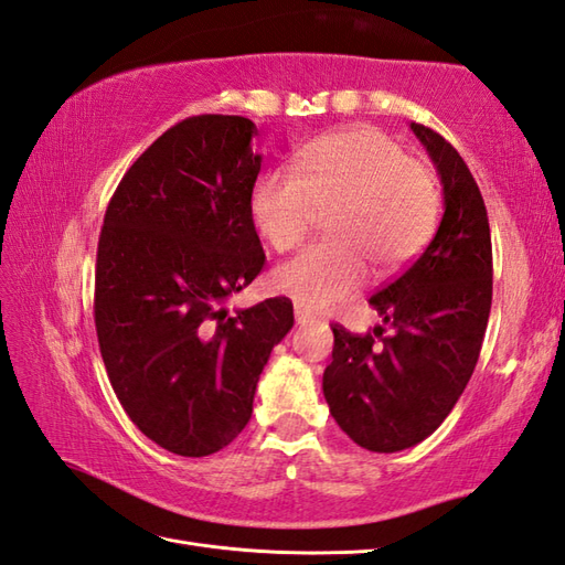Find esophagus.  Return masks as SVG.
Returning <instances> with one entry per match:
<instances>
[{
    "mask_svg": "<svg viewBox=\"0 0 565 565\" xmlns=\"http://www.w3.org/2000/svg\"><path fill=\"white\" fill-rule=\"evenodd\" d=\"M294 315H296V322H298V324H308V322H312V315H310V312H306L303 308H298V306H296Z\"/></svg>",
    "mask_w": 565,
    "mask_h": 565,
    "instance_id": "34e87169",
    "label": "esophagus"
}]
</instances>
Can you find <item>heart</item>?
<instances>
[{"instance_id":"heart-1","label":"heart","mask_w":565,"mask_h":565,"mask_svg":"<svg viewBox=\"0 0 565 565\" xmlns=\"http://www.w3.org/2000/svg\"><path fill=\"white\" fill-rule=\"evenodd\" d=\"M322 214L330 241L271 274L274 291L308 312L349 298L365 281V264L390 277L414 262L438 226V182L385 132L344 129L306 143L294 170L262 173L250 194L253 223L277 253L303 243Z\"/></svg>"}]
</instances>
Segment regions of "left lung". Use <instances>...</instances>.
<instances>
[{"label":"left lung","instance_id":"left-lung-1","mask_svg":"<svg viewBox=\"0 0 565 565\" xmlns=\"http://www.w3.org/2000/svg\"><path fill=\"white\" fill-rule=\"evenodd\" d=\"M412 129L443 182L440 226L422 257L371 296L387 327L369 334L332 327L322 375L334 422L371 452L412 448L445 422L475 373L493 296L491 228L477 180L450 141L418 122Z\"/></svg>","mask_w":565,"mask_h":565}]
</instances>
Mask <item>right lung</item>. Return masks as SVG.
Returning a JSON list of instances; mask_svg holds the SVG:
<instances>
[{"label": "right lung", "mask_w": 565, "mask_h": 565, "mask_svg": "<svg viewBox=\"0 0 565 565\" xmlns=\"http://www.w3.org/2000/svg\"><path fill=\"white\" fill-rule=\"evenodd\" d=\"M241 115H194L129 166L105 209L94 320L110 385L132 424L182 457L238 438L288 298L228 315L265 267L250 216L262 156Z\"/></svg>", "instance_id": "right-lung-1"}]
</instances>
